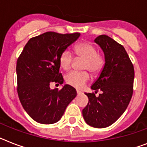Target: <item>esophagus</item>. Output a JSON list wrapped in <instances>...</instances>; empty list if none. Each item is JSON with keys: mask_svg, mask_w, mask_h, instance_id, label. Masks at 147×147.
Listing matches in <instances>:
<instances>
[{"mask_svg": "<svg viewBox=\"0 0 147 147\" xmlns=\"http://www.w3.org/2000/svg\"><path fill=\"white\" fill-rule=\"evenodd\" d=\"M82 91H80V90H77V94L78 95H80V94H82Z\"/></svg>", "mask_w": 147, "mask_h": 147, "instance_id": "34e87169", "label": "esophagus"}]
</instances>
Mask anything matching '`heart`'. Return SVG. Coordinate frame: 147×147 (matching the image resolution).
<instances>
[{"label": "heart", "instance_id": "b5f03b06", "mask_svg": "<svg viewBox=\"0 0 147 147\" xmlns=\"http://www.w3.org/2000/svg\"><path fill=\"white\" fill-rule=\"evenodd\" d=\"M77 57L85 59L83 65V69L90 71L93 76H97L100 73L105 63L106 59L102 53H98L96 46L90 42H82L78 44L74 47ZM73 61V55L69 50H65L62 52L59 57V64L63 69L69 70ZM90 76L87 71L77 72L71 71L65 76V82L68 84L77 89H82L84 84L89 81Z\"/></svg>", "mask_w": 147, "mask_h": 147}]
</instances>
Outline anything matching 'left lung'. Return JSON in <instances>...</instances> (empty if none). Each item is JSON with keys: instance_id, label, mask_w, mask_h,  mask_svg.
Masks as SVG:
<instances>
[{"instance_id": "left-lung-1", "label": "left lung", "mask_w": 147, "mask_h": 147, "mask_svg": "<svg viewBox=\"0 0 147 147\" xmlns=\"http://www.w3.org/2000/svg\"><path fill=\"white\" fill-rule=\"evenodd\" d=\"M104 53L106 63L91 89L102 91L98 97L85 93L89 101L82 110L88 125L103 128L113 125L124 113L133 94L134 65L124 47L106 34L94 40Z\"/></svg>"}]
</instances>
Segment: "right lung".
<instances>
[{"instance_id":"1","label":"right lung","mask_w":147,"mask_h":147,"mask_svg":"<svg viewBox=\"0 0 147 147\" xmlns=\"http://www.w3.org/2000/svg\"><path fill=\"white\" fill-rule=\"evenodd\" d=\"M79 36L78 32H45L28 40L18 58V96L26 113L38 123L57 122L77 95L76 89L69 84L60 90H52L50 84L63 83L59 73V57Z\"/></svg>"}]
</instances>
